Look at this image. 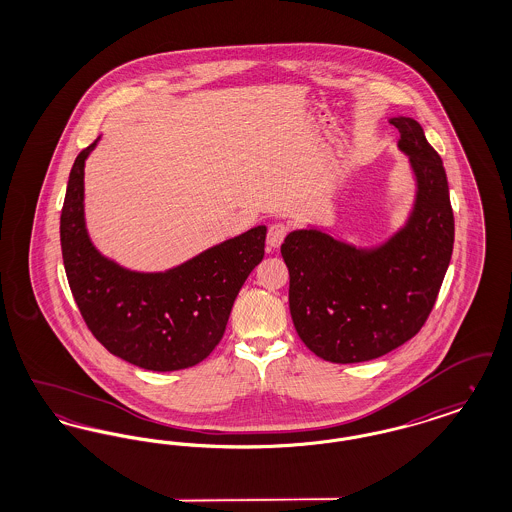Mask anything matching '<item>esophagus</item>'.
<instances>
[{"label": "esophagus", "instance_id": "obj_1", "mask_svg": "<svg viewBox=\"0 0 512 512\" xmlns=\"http://www.w3.org/2000/svg\"><path fill=\"white\" fill-rule=\"evenodd\" d=\"M286 234H288V226L284 222H272L268 226L267 232L268 247H274V249L280 247L282 242H284V238H286Z\"/></svg>", "mask_w": 512, "mask_h": 512}]
</instances>
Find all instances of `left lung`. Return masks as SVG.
<instances>
[{
	"instance_id": "8db88e82",
	"label": "left lung",
	"mask_w": 512,
	"mask_h": 512,
	"mask_svg": "<svg viewBox=\"0 0 512 512\" xmlns=\"http://www.w3.org/2000/svg\"><path fill=\"white\" fill-rule=\"evenodd\" d=\"M414 178L405 222L378 244L357 245L324 226L292 230L280 247L290 270V313L324 361L378 359L418 334L449 267L455 220L436 149L411 117H393Z\"/></svg>"
}]
</instances>
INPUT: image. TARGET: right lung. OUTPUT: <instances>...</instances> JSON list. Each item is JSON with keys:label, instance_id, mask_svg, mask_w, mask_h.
<instances>
[{"label": "right lung", "instance_id": "right-lung-1", "mask_svg": "<svg viewBox=\"0 0 512 512\" xmlns=\"http://www.w3.org/2000/svg\"><path fill=\"white\" fill-rule=\"evenodd\" d=\"M80 151L61 211V249L74 301L96 340L132 365L169 372L201 363L219 345L247 276L265 257L267 226L213 245L157 272L122 267L92 244Z\"/></svg>", "mask_w": 512, "mask_h": 512}]
</instances>
